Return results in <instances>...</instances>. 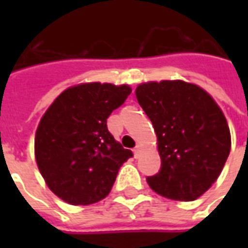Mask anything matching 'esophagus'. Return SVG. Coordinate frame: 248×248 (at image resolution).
<instances>
[{
    "mask_svg": "<svg viewBox=\"0 0 248 248\" xmlns=\"http://www.w3.org/2000/svg\"><path fill=\"white\" fill-rule=\"evenodd\" d=\"M140 154V145H137L135 146V149H134V155L135 158H138Z\"/></svg>",
    "mask_w": 248,
    "mask_h": 248,
    "instance_id": "34e87169",
    "label": "esophagus"
}]
</instances>
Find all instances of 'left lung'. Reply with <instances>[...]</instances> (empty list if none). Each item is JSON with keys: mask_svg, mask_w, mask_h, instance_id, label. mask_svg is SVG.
Here are the masks:
<instances>
[{"mask_svg": "<svg viewBox=\"0 0 248 248\" xmlns=\"http://www.w3.org/2000/svg\"><path fill=\"white\" fill-rule=\"evenodd\" d=\"M135 95L156 134L162 169L149 186L174 201H195L218 179L231 149L222 108L202 87L182 79L143 82Z\"/></svg>", "mask_w": 248, "mask_h": 248, "instance_id": "left-lung-1", "label": "left lung"}]
</instances>
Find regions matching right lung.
<instances>
[{"instance_id":"obj_1","label":"right lung","mask_w":248,"mask_h":248,"mask_svg":"<svg viewBox=\"0 0 248 248\" xmlns=\"http://www.w3.org/2000/svg\"><path fill=\"white\" fill-rule=\"evenodd\" d=\"M130 93L129 85L79 83L63 90L42 115L35 131V162L47 187L66 203L102 201L119 167L133 156L106 124Z\"/></svg>"}]
</instances>
